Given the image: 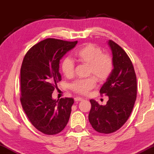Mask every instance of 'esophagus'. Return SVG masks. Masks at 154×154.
<instances>
[{"label": "esophagus", "mask_w": 154, "mask_h": 154, "mask_svg": "<svg viewBox=\"0 0 154 154\" xmlns=\"http://www.w3.org/2000/svg\"><path fill=\"white\" fill-rule=\"evenodd\" d=\"M74 100H75V102H78V101H82V100H83V99H82V98H81V97H76L74 98Z\"/></svg>", "instance_id": "1"}]
</instances>
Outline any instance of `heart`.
Instances as JSON below:
<instances>
[{
    "mask_svg": "<svg viewBox=\"0 0 154 154\" xmlns=\"http://www.w3.org/2000/svg\"><path fill=\"white\" fill-rule=\"evenodd\" d=\"M75 56L82 63L88 64V75L85 79H79L71 85V88L75 93L85 94L97 85L96 79L100 82L106 81L110 77L113 69V62L110 55L104 54L99 47L93 44H87L78 49ZM61 70L67 78L73 76L74 73V62L72 59L66 57L62 62Z\"/></svg>",
    "mask_w": 154,
    "mask_h": 154,
    "instance_id": "heart-1",
    "label": "heart"
}]
</instances>
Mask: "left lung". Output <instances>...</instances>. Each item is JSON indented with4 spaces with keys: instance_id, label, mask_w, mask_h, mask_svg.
Wrapping results in <instances>:
<instances>
[{
    "instance_id": "left-lung-1",
    "label": "left lung",
    "mask_w": 154,
    "mask_h": 154,
    "mask_svg": "<svg viewBox=\"0 0 154 154\" xmlns=\"http://www.w3.org/2000/svg\"><path fill=\"white\" fill-rule=\"evenodd\" d=\"M108 44L112 51L113 69L100 93L108 96V101L101 106L91 99L89 114L92 128L106 134L115 132L126 123L137 97V79L132 62L121 46L112 40Z\"/></svg>"
}]
</instances>
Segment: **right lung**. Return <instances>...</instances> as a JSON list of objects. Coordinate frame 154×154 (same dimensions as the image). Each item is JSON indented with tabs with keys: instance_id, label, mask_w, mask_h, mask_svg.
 Here are the masks:
<instances>
[{
	"instance_id": "add662e5",
	"label": "right lung",
	"mask_w": 154,
	"mask_h": 154,
	"mask_svg": "<svg viewBox=\"0 0 154 154\" xmlns=\"http://www.w3.org/2000/svg\"><path fill=\"white\" fill-rule=\"evenodd\" d=\"M77 41L48 38L30 48L21 68V103L31 124L40 132L55 135L69 119L72 98L55 100L52 93L61 81L60 61Z\"/></svg>"
}]
</instances>
